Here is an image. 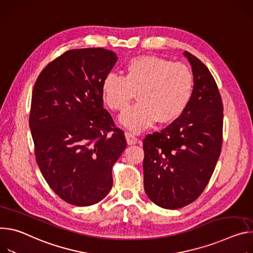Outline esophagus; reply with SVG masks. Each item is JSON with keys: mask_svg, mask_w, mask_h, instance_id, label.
Wrapping results in <instances>:
<instances>
[{"mask_svg": "<svg viewBox=\"0 0 253 253\" xmlns=\"http://www.w3.org/2000/svg\"><path fill=\"white\" fill-rule=\"evenodd\" d=\"M125 135H126V143H127V145L131 146V145H135V144L137 143V138H136V137H135L131 132L126 131Z\"/></svg>", "mask_w": 253, "mask_h": 253, "instance_id": "34e87169", "label": "esophagus"}]
</instances>
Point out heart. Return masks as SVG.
Wrapping results in <instances>:
<instances>
[{
  "mask_svg": "<svg viewBox=\"0 0 253 253\" xmlns=\"http://www.w3.org/2000/svg\"><path fill=\"white\" fill-rule=\"evenodd\" d=\"M125 76L108 73L102 81V97L115 111L125 110L137 93L138 102L120 118L132 132H141L154 125L170 124L182 116L193 94L194 77L190 68L157 56L130 59Z\"/></svg>",
  "mask_w": 253,
  "mask_h": 253,
  "instance_id": "obj_1",
  "label": "heart"
}]
</instances>
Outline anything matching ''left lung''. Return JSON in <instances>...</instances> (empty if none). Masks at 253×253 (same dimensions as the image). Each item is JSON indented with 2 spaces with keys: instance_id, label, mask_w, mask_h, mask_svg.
Listing matches in <instances>:
<instances>
[{
  "instance_id": "8db88e82",
  "label": "left lung",
  "mask_w": 253,
  "mask_h": 253,
  "mask_svg": "<svg viewBox=\"0 0 253 253\" xmlns=\"http://www.w3.org/2000/svg\"><path fill=\"white\" fill-rule=\"evenodd\" d=\"M192 98L180 118L144 139V187L156 205L179 209L206 188L222 147L223 104L209 69L187 51Z\"/></svg>"
}]
</instances>
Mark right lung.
I'll use <instances>...</instances> for the list:
<instances>
[{"instance_id":"add662e5","label":"right lung","mask_w":253,"mask_h":253,"mask_svg":"<svg viewBox=\"0 0 253 253\" xmlns=\"http://www.w3.org/2000/svg\"><path fill=\"white\" fill-rule=\"evenodd\" d=\"M118 61L114 51H66L38 76L29 126L39 169L65 202L90 206L112 187V166L126 148L124 131L103 108L102 81Z\"/></svg>"}]
</instances>
